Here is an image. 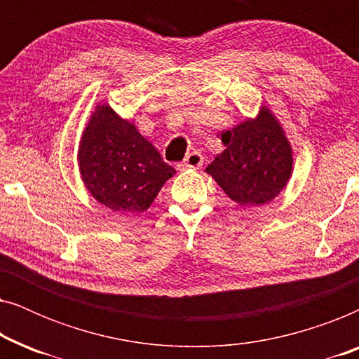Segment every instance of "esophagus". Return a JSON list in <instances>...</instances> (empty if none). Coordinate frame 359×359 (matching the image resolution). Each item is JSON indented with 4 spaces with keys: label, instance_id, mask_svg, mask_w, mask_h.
I'll use <instances>...</instances> for the list:
<instances>
[{
    "label": "esophagus",
    "instance_id": "obj_1",
    "mask_svg": "<svg viewBox=\"0 0 359 359\" xmlns=\"http://www.w3.org/2000/svg\"><path fill=\"white\" fill-rule=\"evenodd\" d=\"M204 163V156L199 154V151H191V154H188V156H186L184 161L181 165H178L181 170L184 168H199L201 165Z\"/></svg>",
    "mask_w": 359,
    "mask_h": 359
}]
</instances>
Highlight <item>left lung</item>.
<instances>
[{"mask_svg": "<svg viewBox=\"0 0 359 359\" xmlns=\"http://www.w3.org/2000/svg\"><path fill=\"white\" fill-rule=\"evenodd\" d=\"M220 139L225 150L205 171L230 199L262 205L281 193L292 171V151L269 109L263 107L258 119L242 122Z\"/></svg>", "mask_w": 359, "mask_h": 359, "instance_id": "obj_1", "label": "left lung"}]
</instances>
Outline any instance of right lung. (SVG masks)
Returning <instances> with one entry per match:
<instances>
[{
    "mask_svg": "<svg viewBox=\"0 0 359 359\" xmlns=\"http://www.w3.org/2000/svg\"><path fill=\"white\" fill-rule=\"evenodd\" d=\"M78 163L93 198L119 212H144L176 173L135 126L106 104L96 107L83 132Z\"/></svg>",
    "mask_w": 359,
    "mask_h": 359,
    "instance_id": "1",
    "label": "right lung"
}]
</instances>
